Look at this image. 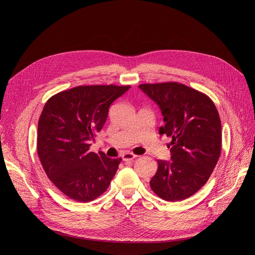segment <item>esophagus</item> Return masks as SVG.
I'll return each instance as SVG.
<instances>
[{
	"label": "esophagus",
	"mask_w": 255,
	"mask_h": 255,
	"mask_svg": "<svg viewBox=\"0 0 255 255\" xmlns=\"http://www.w3.org/2000/svg\"><path fill=\"white\" fill-rule=\"evenodd\" d=\"M121 155H122V158L124 160H131L134 158L135 156H137V153L134 152V151H128V150H123L121 151Z\"/></svg>",
	"instance_id": "esophagus-1"
}]
</instances>
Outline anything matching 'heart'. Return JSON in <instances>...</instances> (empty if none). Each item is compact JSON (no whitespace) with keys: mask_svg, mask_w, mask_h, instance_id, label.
<instances>
[{"mask_svg":"<svg viewBox=\"0 0 255 255\" xmlns=\"http://www.w3.org/2000/svg\"><path fill=\"white\" fill-rule=\"evenodd\" d=\"M148 117H149V114H148V113H145V112L139 113L138 116H137V122H139V123L144 122V119L148 118Z\"/></svg>","mask_w":255,"mask_h":255,"instance_id":"b5f03b06","label":"heart"}]
</instances>
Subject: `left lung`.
<instances>
[{
    "label": "left lung",
    "mask_w": 255,
    "mask_h": 255,
    "mask_svg": "<svg viewBox=\"0 0 255 255\" xmlns=\"http://www.w3.org/2000/svg\"><path fill=\"white\" fill-rule=\"evenodd\" d=\"M126 91L116 85L78 86L53 95L43 107L37 135L40 162L57 188L77 202L103 194L122 161L117 153L94 150L91 141L111 104Z\"/></svg>",
    "instance_id": "1"
}]
</instances>
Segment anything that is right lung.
Returning a JSON list of instances; mask_svg holds the SVG:
<instances>
[{"mask_svg":"<svg viewBox=\"0 0 255 255\" xmlns=\"http://www.w3.org/2000/svg\"><path fill=\"white\" fill-rule=\"evenodd\" d=\"M139 88L161 110L162 134L170 157L158 160L152 190L168 202L188 198L207 183L221 153V122L206 94L176 82L144 84Z\"/></svg>","mask_w":255,"mask_h":255,"instance_id":"1","label":"right lung"}]
</instances>
